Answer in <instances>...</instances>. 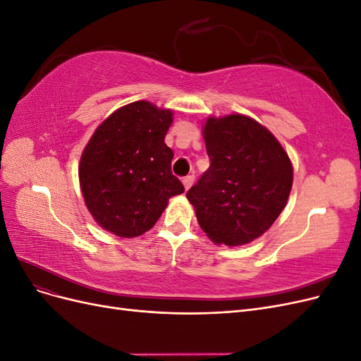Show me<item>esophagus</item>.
<instances>
[{"label":"esophagus","instance_id":"esophagus-1","mask_svg":"<svg viewBox=\"0 0 361 361\" xmlns=\"http://www.w3.org/2000/svg\"><path fill=\"white\" fill-rule=\"evenodd\" d=\"M182 182H183L185 190H190L191 185L194 183V174H188V176H185V178L182 179Z\"/></svg>","mask_w":361,"mask_h":361}]
</instances>
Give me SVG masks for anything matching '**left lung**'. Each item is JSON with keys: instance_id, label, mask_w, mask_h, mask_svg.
I'll return each instance as SVG.
<instances>
[{"instance_id": "obj_1", "label": "left lung", "mask_w": 361, "mask_h": 361, "mask_svg": "<svg viewBox=\"0 0 361 361\" xmlns=\"http://www.w3.org/2000/svg\"><path fill=\"white\" fill-rule=\"evenodd\" d=\"M203 137L211 164L187 199L215 244H248L286 206L290 159L267 128L241 114L207 118Z\"/></svg>"}]
</instances>
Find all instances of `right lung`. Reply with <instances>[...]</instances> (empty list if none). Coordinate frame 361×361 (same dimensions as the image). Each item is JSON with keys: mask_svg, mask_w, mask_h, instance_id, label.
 <instances>
[{"mask_svg": "<svg viewBox=\"0 0 361 361\" xmlns=\"http://www.w3.org/2000/svg\"><path fill=\"white\" fill-rule=\"evenodd\" d=\"M170 110L146 101L114 111L94 130L80 162L87 207L105 231L122 238L155 226L182 182L171 173L173 150L164 143Z\"/></svg>", "mask_w": 361, "mask_h": 361, "instance_id": "obj_1", "label": "right lung"}]
</instances>
